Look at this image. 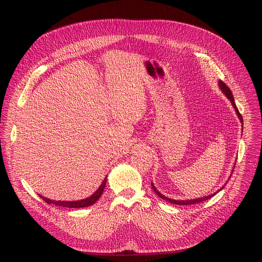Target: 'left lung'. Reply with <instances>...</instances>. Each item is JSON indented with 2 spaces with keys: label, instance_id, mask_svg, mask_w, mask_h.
Masks as SVG:
<instances>
[{
  "label": "left lung",
  "instance_id": "obj_1",
  "mask_svg": "<svg viewBox=\"0 0 262 262\" xmlns=\"http://www.w3.org/2000/svg\"><path fill=\"white\" fill-rule=\"evenodd\" d=\"M219 86H220V88H221V90L225 93V95L227 96V98L230 100L231 104L233 105V107H235V109H236V113H237V115H238V117H239L241 123H243L242 116H241V114L239 113V110H238V108H237V106H236V104H235V100H233V96H232V93H231L230 89L226 86L225 82L222 81V80L219 81ZM152 188H153V190L155 191V193H156L159 198H161V199L164 200V201L170 202L171 204H175V205H193V204L201 203V202H204V201H206V200H208V199L212 198V196L215 194V193H213V194H210V195H208V196H204V198H201V199H195V200H191V201H176V200H171V199H168L167 196L162 195L159 191H157V189L155 188V186H154L153 184H152ZM221 189H223V187H222ZM221 189H220V190H221ZM217 192H219V191H217Z\"/></svg>",
  "mask_w": 262,
  "mask_h": 262
}]
</instances>
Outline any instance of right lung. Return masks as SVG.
Masks as SVG:
<instances>
[{
	"instance_id": "add662e5",
	"label": "right lung",
	"mask_w": 262,
	"mask_h": 262,
	"mask_svg": "<svg viewBox=\"0 0 262 262\" xmlns=\"http://www.w3.org/2000/svg\"><path fill=\"white\" fill-rule=\"evenodd\" d=\"M105 186H106V178L103 181V183H102V185L100 186V188L94 192L93 195H91V196L88 198V199L81 200V201H76V202L52 201V200H49V199L43 198V196H41V195H40V198L42 199V200H43L46 203H48V204H54V205H57V206H62V207H67V208H84V207H88V206L93 205L96 201H98V200L101 198V195H102V193H103V191H104V189H105Z\"/></svg>"
}]
</instances>
